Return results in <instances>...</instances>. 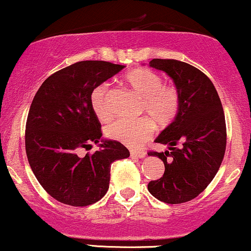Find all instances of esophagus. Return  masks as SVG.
Returning a JSON list of instances; mask_svg holds the SVG:
<instances>
[{
  "mask_svg": "<svg viewBox=\"0 0 251 251\" xmlns=\"http://www.w3.org/2000/svg\"><path fill=\"white\" fill-rule=\"evenodd\" d=\"M131 155L132 157H137V158H145L146 157V151H131Z\"/></svg>",
  "mask_w": 251,
  "mask_h": 251,
  "instance_id": "34e87169",
  "label": "esophagus"
}]
</instances>
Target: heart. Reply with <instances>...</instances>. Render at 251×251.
<instances>
[{"mask_svg":"<svg viewBox=\"0 0 251 251\" xmlns=\"http://www.w3.org/2000/svg\"><path fill=\"white\" fill-rule=\"evenodd\" d=\"M124 80L143 99L142 113L149 118L138 120L118 119L107 127L108 137L132 148L148 140L158 127H166L175 122L180 107L179 92L176 86L166 85L163 77L148 68H135L125 74ZM91 106L101 120L111 117L108 107V87L101 83L91 94Z\"/></svg>","mask_w":251,"mask_h":251,"instance_id":"1","label":"heart"}]
</instances>
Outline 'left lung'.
I'll return each instance as SVG.
<instances>
[{"label": "left lung", "instance_id": "8db88e82", "mask_svg": "<svg viewBox=\"0 0 251 251\" xmlns=\"http://www.w3.org/2000/svg\"><path fill=\"white\" fill-rule=\"evenodd\" d=\"M149 65L174 80L180 107L175 122L155 139L169 151L149 152L163 160L165 171L148 189L164 203L180 204L197 197L217 174L226 153V118L214 83L203 72L171 59H153Z\"/></svg>", "mask_w": 251, "mask_h": 251}]
</instances>
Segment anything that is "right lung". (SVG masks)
Returning a JSON list of instances; mask_svg holds the SVG:
<instances>
[{
  "label": "right lung",
  "instance_id": "right-lung-1",
  "mask_svg": "<svg viewBox=\"0 0 251 251\" xmlns=\"http://www.w3.org/2000/svg\"><path fill=\"white\" fill-rule=\"evenodd\" d=\"M124 67L92 60L73 63L48 76L34 97L25 124L28 162L42 188L63 204L86 206L101 200L111 164L129 157L122 143L102 139L91 106L94 88ZM99 141V151L78 155L80 148Z\"/></svg>",
  "mask_w": 251,
  "mask_h": 251
}]
</instances>
